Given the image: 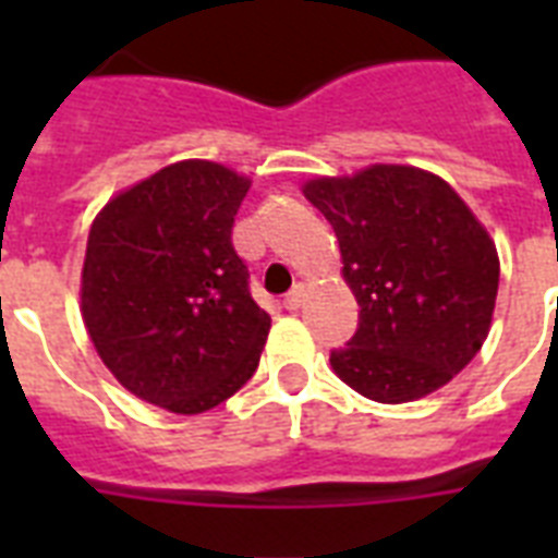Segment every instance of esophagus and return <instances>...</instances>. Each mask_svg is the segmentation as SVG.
I'll return each instance as SVG.
<instances>
[{
  "label": "esophagus",
  "instance_id": "1",
  "mask_svg": "<svg viewBox=\"0 0 558 558\" xmlns=\"http://www.w3.org/2000/svg\"><path fill=\"white\" fill-rule=\"evenodd\" d=\"M301 304H304V287L298 283V287H292L287 295H283V306H287V310H298Z\"/></svg>",
  "mask_w": 558,
  "mask_h": 558
}]
</instances>
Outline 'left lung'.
Instances as JSON below:
<instances>
[{
    "mask_svg": "<svg viewBox=\"0 0 558 558\" xmlns=\"http://www.w3.org/2000/svg\"><path fill=\"white\" fill-rule=\"evenodd\" d=\"M339 236L359 327L330 365L376 402H411L475 359L493 324L498 252L440 177L373 165L306 182Z\"/></svg>",
    "mask_w": 558,
    "mask_h": 558,
    "instance_id": "obj_1",
    "label": "left lung"
}]
</instances>
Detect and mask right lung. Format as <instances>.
<instances>
[{"instance_id":"1","label":"right lung","mask_w":558,"mask_h":558,"mask_svg":"<svg viewBox=\"0 0 558 558\" xmlns=\"http://www.w3.org/2000/svg\"><path fill=\"white\" fill-rule=\"evenodd\" d=\"M248 179L177 161L92 222L81 306L104 365L135 397L202 414L252 379L271 318L231 228Z\"/></svg>"}]
</instances>
